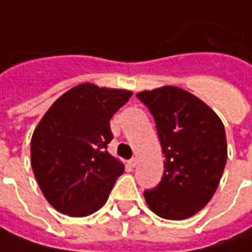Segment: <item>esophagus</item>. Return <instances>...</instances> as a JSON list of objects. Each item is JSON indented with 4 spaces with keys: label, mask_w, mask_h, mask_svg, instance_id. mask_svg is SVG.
<instances>
[{
    "label": "esophagus",
    "mask_w": 252,
    "mask_h": 252,
    "mask_svg": "<svg viewBox=\"0 0 252 252\" xmlns=\"http://www.w3.org/2000/svg\"><path fill=\"white\" fill-rule=\"evenodd\" d=\"M137 164H138V159H137L135 157H134V158H131V159L128 161V165H129V167H132V168H134Z\"/></svg>",
    "instance_id": "1"
}]
</instances>
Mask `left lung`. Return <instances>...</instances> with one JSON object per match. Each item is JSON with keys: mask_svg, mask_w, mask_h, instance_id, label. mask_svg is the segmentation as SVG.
I'll list each match as a JSON object with an SVG mask.
<instances>
[{"mask_svg": "<svg viewBox=\"0 0 252 252\" xmlns=\"http://www.w3.org/2000/svg\"><path fill=\"white\" fill-rule=\"evenodd\" d=\"M137 98L154 117L165 157L162 178L144 191L145 201L165 220L192 217L213 198L224 172V126L200 98L178 87L142 91Z\"/></svg>", "mask_w": 252, "mask_h": 252, "instance_id": "8db88e82", "label": "left lung"}]
</instances>
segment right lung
<instances>
[{"label":"right lung","instance_id":"right-lung-1","mask_svg":"<svg viewBox=\"0 0 252 252\" xmlns=\"http://www.w3.org/2000/svg\"><path fill=\"white\" fill-rule=\"evenodd\" d=\"M132 93L81 84L45 112L31 140V165L52 207L69 217L98 211L124 165L107 151L110 120Z\"/></svg>","mask_w":252,"mask_h":252}]
</instances>
